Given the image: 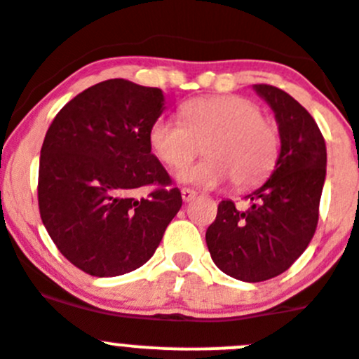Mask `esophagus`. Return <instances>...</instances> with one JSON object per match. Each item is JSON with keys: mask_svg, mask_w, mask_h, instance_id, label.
Returning <instances> with one entry per match:
<instances>
[{"mask_svg": "<svg viewBox=\"0 0 359 359\" xmlns=\"http://www.w3.org/2000/svg\"><path fill=\"white\" fill-rule=\"evenodd\" d=\"M180 195H182L184 202H191L196 196V191L195 189H189V187H182V189H180Z\"/></svg>", "mask_w": 359, "mask_h": 359, "instance_id": "obj_1", "label": "esophagus"}]
</instances>
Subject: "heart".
<instances>
[{
	"instance_id": "obj_1",
	"label": "heart",
	"mask_w": 359,
	"mask_h": 359,
	"mask_svg": "<svg viewBox=\"0 0 359 359\" xmlns=\"http://www.w3.org/2000/svg\"><path fill=\"white\" fill-rule=\"evenodd\" d=\"M184 121L161 116L148 130V143L157 159L180 168L205 144L208 159L182 168L186 184L216 187L232 180L236 189H250L276 168L280 134L273 121L263 118L259 105L243 96H202L180 109Z\"/></svg>"
}]
</instances>
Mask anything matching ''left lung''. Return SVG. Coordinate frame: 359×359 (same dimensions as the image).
<instances>
[{"label":"left lung","mask_w":359,"mask_h":359,"mask_svg":"<svg viewBox=\"0 0 359 359\" xmlns=\"http://www.w3.org/2000/svg\"><path fill=\"white\" fill-rule=\"evenodd\" d=\"M272 107L280 134V154L272 177L236 209L222 200L205 232L211 257L227 276L261 283L286 272L308 248L318 224L327 151L313 116L283 89L254 86Z\"/></svg>","instance_id":"8db88e82"}]
</instances>
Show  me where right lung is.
Segmentation results:
<instances>
[{
    "mask_svg": "<svg viewBox=\"0 0 359 359\" xmlns=\"http://www.w3.org/2000/svg\"><path fill=\"white\" fill-rule=\"evenodd\" d=\"M163 111L161 89L112 79L67 102L48 128L39 211L60 254L89 276L143 266L182 205L148 143ZM140 187L149 195L137 199Z\"/></svg>",
    "mask_w": 359,
    "mask_h": 359,
    "instance_id": "obj_1",
    "label": "right lung"
}]
</instances>
